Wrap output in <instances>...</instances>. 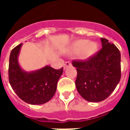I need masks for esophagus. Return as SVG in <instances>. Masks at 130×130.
Returning a JSON list of instances; mask_svg holds the SVG:
<instances>
[{"label":"esophagus","mask_w":130,"mask_h":130,"mask_svg":"<svg viewBox=\"0 0 130 130\" xmlns=\"http://www.w3.org/2000/svg\"><path fill=\"white\" fill-rule=\"evenodd\" d=\"M72 65V63L70 62H69V61H67V62H65V65H64V68H66L69 67V66H70Z\"/></svg>","instance_id":"34e87169"}]
</instances>
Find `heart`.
<instances>
[{
  "label": "heart",
  "instance_id": "heart-1",
  "mask_svg": "<svg viewBox=\"0 0 130 130\" xmlns=\"http://www.w3.org/2000/svg\"><path fill=\"white\" fill-rule=\"evenodd\" d=\"M98 49V46L95 42L88 43V41L80 40L76 41L72 46V51L73 53H79L82 51L81 56L83 58H88L92 56Z\"/></svg>",
  "mask_w": 130,
  "mask_h": 130
}]
</instances>
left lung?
Returning <instances> with one entry per match:
<instances>
[{"label": "left lung", "mask_w": 130, "mask_h": 130, "mask_svg": "<svg viewBox=\"0 0 130 130\" xmlns=\"http://www.w3.org/2000/svg\"><path fill=\"white\" fill-rule=\"evenodd\" d=\"M102 48L86 60H74L76 68V89L88 102L104 100L114 90L121 77L120 53L109 40L102 37Z\"/></svg>", "instance_id": "left-lung-1"}]
</instances>
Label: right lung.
I'll use <instances>...</instances> for the list:
<instances>
[{
    "label": "right lung",
    "instance_id": "right-lung-1",
    "mask_svg": "<svg viewBox=\"0 0 130 130\" xmlns=\"http://www.w3.org/2000/svg\"><path fill=\"white\" fill-rule=\"evenodd\" d=\"M21 44L13 48L10 56L8 68L9 82L13 90L26 103L42 104L54 97L57 83L63 72V68L55 70L46 66L33 72H24L17 60Z\"/></svg>",
    "mask_w": 130,
    "mask_h": 130
}]
</instances>
